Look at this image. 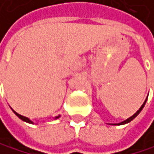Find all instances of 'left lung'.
I'll return each instance as SVG.
<instances>
[{"instance_id":"8db88e82","label":"left lung","mask_w":154,"mask_h":154,"mask_svg":"<svg viewBox=\"0 0 154 154\" xmlns=\"http://www.w3.org/2000/svg\"><path fill=\"white\" fill-rule=\"evenodd\" d=\"M148 99V98H147ZM147 99H146V100H145V103L142 104V106H141V107L139 108V110L137 111V112H136L134 115H132V116H131V117L130 118H128V119H126L125 121H124V122H122V123H120V124H118V125H124V124H126V123H129L130 122V121H132L135 117H136V116H137L140 112H141V111H142V109L144 108V106H145V104H146V101H147Z\"/></svg>"}]
</instances>
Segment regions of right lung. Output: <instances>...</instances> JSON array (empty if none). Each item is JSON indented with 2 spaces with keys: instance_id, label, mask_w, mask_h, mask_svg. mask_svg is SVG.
<instances>
[{
  "instance_id": "right-lung-1",
  "label": "right lung",
  "mask_w": 154,
  "mask_h": 154,
  "mask_svg": "<svg viewBox=\"0 0 154 154\" xmlns=\"http://www.w3.org/2000/svg\"><path fill=\"white\" fill-rule=\"evenodd\" d=\"M13 112L17 115V116H18V117L21 119V120H23V121H25V122H26V123H29V124H32V122H31V121L29 120V119H28V118H26V117H24V116H22V115H20V114H18V113H17V112H15V111L13 110ZM57 118H59V116H57V117H56V119H57Z\"/></svg>"
}]
</instances>
